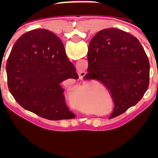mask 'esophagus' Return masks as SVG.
Segmentation results:
<instances>
[{"mask_svg": "<svg viewBox=\"0 0 158 158\" xmlns=\"http://www.w3.org/2000/svg\"><path fill=\"white\" fill-rule=\"evenodd\" d=\"M85 75V72H80V73H79L80 78H83Z\"/></svg>", "mask_w": 158, "mask_h": 158, "instance_id": "1", "label": "esophagus"}]
</instances>
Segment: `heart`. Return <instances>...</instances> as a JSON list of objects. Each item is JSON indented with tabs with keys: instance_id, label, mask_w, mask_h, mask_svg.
Here are the masks:
<instances>
[{
	"instance_id": "heart-1",
	"label": "heart",
	"mask_w": 158,
	"mask_h": 158,
	"mask_svg": "<svg viewBox=\"0 0 158 158\" xmlns=\"http://www.w3.org/2000/svg\"><path fill=\"white\" fill-rule=\"evenodd\" d=\"M94 96V93L90 88H85L79 94H75L73 98V103L75 107L81 109L83 108V102L91 99Z\"/></svg>"
}]
</instances>
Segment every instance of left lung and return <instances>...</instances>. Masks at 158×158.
Wrapping results in <instances>:
<instances>
[{
  "label": "left lung",
  "instance_id": "1",
  "mask_svg": "<svg viewBox=\"0 0 158 158\" xmlns=\"http://www.w3.org/2000/svg\"><path fill=\"white\" fill-rule=\"evenodd\" d=\"M85 81L96 80L106 86L114 104L109 118L137 104L148 90L150 62L135 36L117 29L98 32L90 41Z\"/></svg>",
  "mask_w": 158,
  "mask_h": 158
}]
</instances>
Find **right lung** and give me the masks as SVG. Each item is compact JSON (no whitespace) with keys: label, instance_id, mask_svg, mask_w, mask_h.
Returning a JSON list of instances; mask_svg holds the SVG:
<instances>
[{"label":"right lung","instance_id":"add662e5","mask_svg":"<svg viewBox=\"0 0 158 158\" xmlns=\"http://www.w3.org/2000/svg\"><path fill=\"white\" fill-rule=\"evenodd\" d=\"M6 73L10 93L23 109L49 120L75 117L60 83L78 75L52 31L39 29L21 35L8 57Z\"/></svg>","mask_w":158,"mask_h":158}]
</instances>
